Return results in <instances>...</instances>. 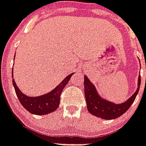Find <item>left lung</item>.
Masks as SVG:
<instances>
[{
	"instance_id": "8db88e82",
	"label": "left lung",
	"mask_w": 146,
	"mask_h": 146,
	"mask_svg": "<svg viewBox=\"0 0 146 146\" xmlns=\"http://www.w3.org/2000/svg\"><path fill=\"white\" fill-rule=\"evenodd\" d=\"M84 77L85 95L88 110L93 115L105 120L115 119L122 115L128 110L136 99L141 83V78L139 75L138 77V87L134 94L128 100H127L122 104H116L101 98L99 95L95 86L90 81L89 79L86 76H84Z\"/></svg>"
}]
</instances>
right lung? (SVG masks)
Instances as JSON below:
<instances>
[{
  "label": "right lung",
  "mask_w": 146,
  "mask_h": 146,
  "mask_svg": "<svg viewBox=\"0 0 146 146\" xmlns=\"http://www.w3.org/2000/svg\"><path fill=\"white\" fill-rule=\"evenodd\" d=\"M73 74V73L67 76L66 78L63 79L61 83L50 92L37 97H29L22 93L21 90L18 88L13 79V70H12L13 85L15 88L18 99L26 110H28L31 114L38 115H43L53 112L58 108L61 92L64 88L68 83Z\"/></svg>",
  "instance_id": "add662e5"
}]
</instances>
